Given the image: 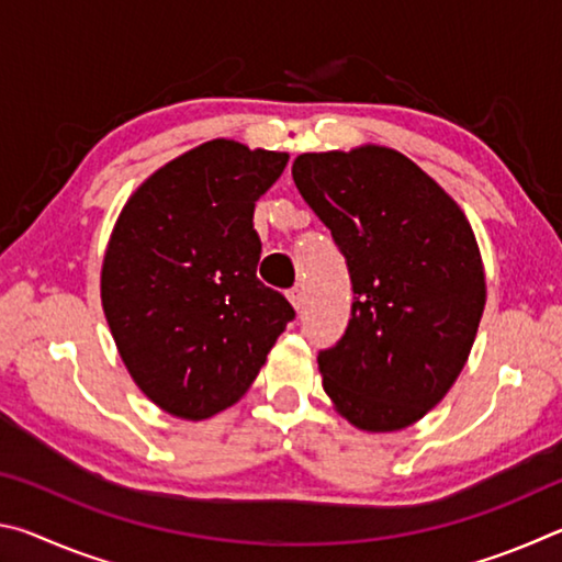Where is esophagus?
<instances>
[{
  "label": "esophagus",
  "instance_id": "esophagus-1",
  "mask_svg": "<svg viewBox=\"0 0 562 562\" xmlns=\"http://www.w3.org/2000/svg\"><path fill=\"white\" fill-rule=\"evenodd\" d=\"M288 300L292 302L294 310H302V307H304V292H302L300 288L288 290Z\"/></svg>",
  "mask_w": 562,
  "mask_h": 562
}]
</instances>
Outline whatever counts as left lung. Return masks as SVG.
I'll list each match as a JSON object with an SVG mask.
<instances>
[{"instance_id": "1", "label": "left lung", "mask_w": 562, "mask_h": 562, "mask_svg": "<svg viewBox=\"0 0 562 562\" xmlns=\"http://www.w3.org/2000/svg\"><path fill=\"white\" fill-rule=\"evenodd\" d=\"M292 178L355 292L345 335L317 357L322 386L359 429H404L441 402L473 347L486 280L471 225L392 148L304 154Z\"/></svg>"}]
</instances>
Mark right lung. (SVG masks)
<instances>
[{"label": "right lung", "instance_id": "1", "mask_svg": "<svg viewBox=\"0 0 562 562\" xmlns=\"http://www.w3.org/2000/svg\"><path fill=\"white\" fill-rule=\"evenodd\" d=\"M288 154L211 140L156 170L123 207L101 270L111 335L164 412L201 422L240 398L294 319L258 280L255 203Z\"/></svg>", "mask_w": 562, "mask_h": 562}]
</instances>
